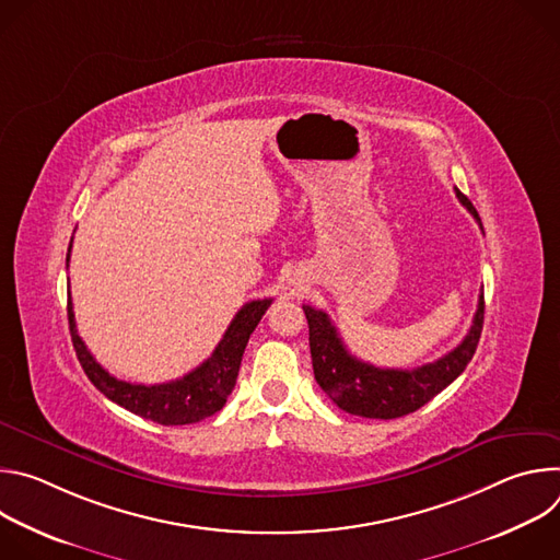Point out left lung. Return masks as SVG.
<instances>
[{
	"label": "left lung",
	"mask_w": 560,
	"mask_h": 560,
	"mask_svg": "<svg viewBox=\"0 0 560 560\" xmlns=\"http://www.w3.org/2000/svg\"><path fill=\"white\" fill-rule=\"evenodd\" d=\"M454 190L458 201L481 223L471 201L458 188ZM303 312L310 328V354L316 383L343 412L387 421L423 408L467 368L481 339L486 301L481 292L471 328L452 352L415 370L376 368L352 357L324 310L303 305Z\"/></svg>",
	"instance_id": "left-lung-1"
}]
</instances>
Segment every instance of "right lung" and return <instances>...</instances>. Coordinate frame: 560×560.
<instances>
[{
  "mask_svg": "<svg viewBox=\"0 0 560 560\" xmlns=\"http://www.w3.org/2000/svg\"><path fill=\"white\" fill-rule=\"evenodd\" d=\"M70 248H72V238L66 255V268L70 259ZM270 303L272 299H257L246 303L234 314L232 324L228 326L214 352L199 368H195L192 372H188L177 381L156 383V385L128 383L106 372L89 352L82 337L77 335L70 299H68V326H70V337H72V346L79 363H82L91 383L104 396H108L113 404L126 408L137 417L154 421L159 425H188L206 417H212L225 406V398L230 396L236 383L238 365H242V357L248 346V339L255 332L257 324L261 322L266 310L270 307Z\"/></svg>",
  "mask_w": 560,
  "mask_h": 560,
  "instance_id": "obj_1",
  "label": "right lung"
}]
</instances>
